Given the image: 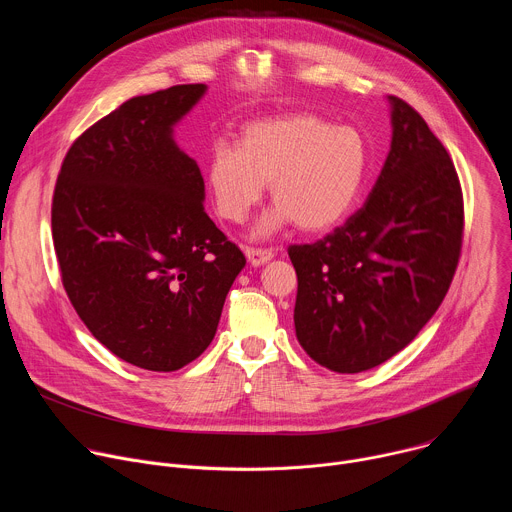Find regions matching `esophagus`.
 <instances>
[{"mask_svg":"<svg viewBox=\"0 0 512 512\" xmlns=\"http://www.w3.org/2000/svg\"><path fill=\"white\" fill-rule=\"evenodd\" d=\"M245 255L249 259V263L253 267H259V265H265L267 261L273 259V251L271 249H253V247H245Z\"/></svg>","mask_w":512,"mask_h":512,"instance_id":"esophagus-1","label":"esophagus"}]
</instances>
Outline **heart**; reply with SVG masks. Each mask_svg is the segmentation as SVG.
Masks as SVG:
<instances>
[{
  "instance_id": "1",
  "label": "heart",
  "mask_w": 512,
  "mask_h": 512,
  "mask_svg": "<svg viewBox=\"0 0 512 512\" xmlns=\"http://www.w3.org/2000/svg\"><path fill=\"white\" fill-rule=\"evenodd\" d=\"M367 166L356 129L294 113L247 125L239 145L214 141L204 178L216 214L229 223H243L269 184L275 204L253 231L267 237L294 221L306 233L332 229L356 202Z\"/></svg>"
}]
</instances>
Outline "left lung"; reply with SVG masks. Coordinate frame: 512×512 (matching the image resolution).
<instances>
[{
  "instance_id": "left-lung-1",
  "label": "left lung",
  "mask_w": 512,
  "mask_h": 512,
  "mask_svg": "<svg viewBox=\"0 0 512 512\" xmlns=\"http://www.w3.org/2000/svg\"><path fill=\"white\" fill-rule=\"evenodd\" d=\"M387 101L391 150L367 202L322 241L287 249L298 273V342L342 375L379 367L419 334L462 249L454 162L413 107Z\"/></svg>"
}]
</instances>
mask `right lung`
<instances>
[{
  "label": "right lung",
  "mask_w": 512,
  "mask_h": 512,
  "mask_svg": "<svg viewBox=\"0 0 512 512\" xmlns=\"http://www.w3.org/2000/svg\"><path fill=\"white\" fill-rule=\"evenodd\" d=\"M206 85L125 101L68 150L52 198L62 285L121 360L170 373L198 358L245 255L204 212L198 164L174 127Z\"/></svg>",
  "instance_id": "1"
}]
</instances>
